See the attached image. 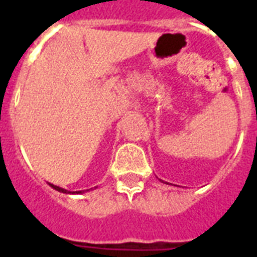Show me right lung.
I'll return each mask as SVG.
<instances>
[{"mask_svg":"<svg viewBox=\"0 0 257 257\" xmlns=\"http://www.w3.org/2000/svg\"><path fill=\"white\" fill-rule=\"evenodd\" d=\"M50 187L54 188L55 190H58V192H61V193H72V192H68L67 189H63V188L60 187H56V185H54V184H49ZM76 193H82V190H79V192H76Z\"/></svg>","mask_w":257,"mask_h":257,"instance_id":"add662e5","label":"right lung"}]
</instances>
